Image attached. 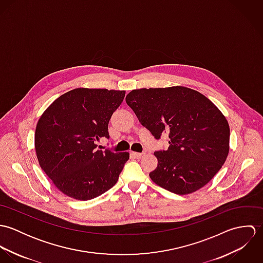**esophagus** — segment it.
Returning a JSON list of instances; mask_svg holds the SVG:
<instances>
[{"instance_id":"34e87169","label":"esophagus","mask_w":263,"mask_h":263,"mask_svg":"<svg viewBox=\"0 0 263 263\" xmlns=\"http://www.w3.org/2000/svg\"><path fill=\"white\" fill-rule=\"evenodd\" d=\"M133 155H134L137 159H142L143 157H145L146 153H136V152H134V153H133Z\"/></svg>"}]
</instances>
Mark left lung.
<instances>
[{"mask_svg": "<svg viewBox=\"0 0 263 263\" xmlns=\"http://www.w3.org/2000/svg\"><path fill=\"white\" fill-rule=\"evenodd\" d=\"M127 105L156 140L168 133L167 150L156 151L151 179L176 194L204 186L218 173L229 153L225 116L199 92L186 87L150 88L129 92Z\"/></svg>", "mask_w": 263, "mask_h": 263, "instance_id": "obj_1", "label": "left lung"}]
</instances>
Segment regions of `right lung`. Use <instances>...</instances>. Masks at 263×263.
Segmentation results:
<instances>
[{
	"label": "right lung",
	"mask_w": 263,
	"mask_h": 263,
	"mask_svg": "<svg viewBox=\"0 0 263 263\" xmlns=\"http://www.w3.org/2000/svg\"><path fill=\"white\" fill-rule=\"evenodd\" d=\"M125 91L78 88L60 96L38 120L35 150L41 169L66 195L95 198L115 185L126 152L99 150Z\"/></svg>",
	"instance_id": "1"
}]
</instances>
